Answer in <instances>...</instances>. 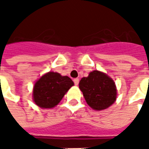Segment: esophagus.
<instances>
[{"label": "esophagus", "instance_id": "obj_1", "mask_svg": "<svg viewBox=\"0 0 149 149\" xmlns=\"http://www.w3.org/2000/svg\"><path fill=\"white\" fill-rule=\"evenodd\" d=\"M79 79H78V78H75V79H74V83L75 85H78L79 84Z\"/></svg>", "mask_w": 149, "mask_h": 149}]
</instances>
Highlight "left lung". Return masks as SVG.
Returning <instances> with one entry per match:
<instances>
[{
    "label": "left lung",
    "mask_w": 149,
    "mask_h": 149,
    "mask_svg": "<svg viewBox=\"0 0 149 149\" xmlns=\"http://www.w3.org/2000/svg\"><path fill=\"white\" fill-rule=\"evenodd\" d=\"M79 89L87 104L95 110L109 108L116 100V87L111 78L98 70L89 73L88 77L81 79Z\"/></svg>",
    "instance_id": "obj_1"
}]
</instances>
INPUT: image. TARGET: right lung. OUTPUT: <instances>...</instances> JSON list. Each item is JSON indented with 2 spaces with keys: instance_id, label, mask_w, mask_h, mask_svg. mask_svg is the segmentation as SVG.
Segmentation results:
<instances>
[{
  "instance_id": "add662e5",
  "label": "right lung",
  "mask_w": 149,
  "mask_h": 149,
  "mask_svg": "<svg viewBox=\"0 0 149 149\" xmlns=\"http://www.w3.org/2000/svg\"><path fill=\"white\" fill-rule=\"evenodd\" d=\"M74 85L68 76L49 72L40 78L34 86L33 97L35 103L40 108L49 109L57 105L64 95Z\"/></svg>"
}]
</instances>
